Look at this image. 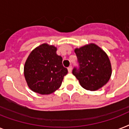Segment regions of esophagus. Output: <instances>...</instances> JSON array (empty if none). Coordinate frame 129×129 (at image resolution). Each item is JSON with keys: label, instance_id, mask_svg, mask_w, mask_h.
Instances as JSON below:
<instances>
[{"label": "esophagus", "instance_id": "esophagus-1", "mask_svg": "<svg viewBox=\"0 0 129 129\" xmlns=\"http://www.w3.org/2000/svg\"><path fill=\"white\" fill-rule=\"evenodd\" d=\"M72 66L68 67V72L69 73H71V72H72Z\"/></svg>", "mask_w": 129, "mask_h": 129}]
</instances>
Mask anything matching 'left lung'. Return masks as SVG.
Listing matches in <instances>:
<instances>
[{
	"label": "left lung",
	"mask_w": 129,
	"mask_h": 129,
	"mask_svg": "<svg viewBox=\"0 0 129 129\" xmlns=\"http://www.w3.org/2000/svg\"><path fill=\"white\" fill-rule=\"evenodd\" d=\"M80 68H74L72 74L81 86L87 90L96 91L106 84L112 74L110 61L102 49L94 43L76 48Z\"/></svg>",
	"instance_id": "8db88e82"
}]
</instances>
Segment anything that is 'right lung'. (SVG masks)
<instances>
[{
    "label": "right lung",
    "mask_w": 129,
    "mask_h": 129,
    "mask_svg": "<svg viewBox=\"0 0 129 129\" xmlns=\"http://www.w3.org/2000/svg\"><path fill=\"white\" fill-rule=\"evenodd\" d=\"M57 47L43 43L33 49L25 63L24 76L29 88L42 95L50 94L61 85L67 68L62 57L56 53Z\"/></svg>",
    "instance_id": "obj_1"
}]
</instances>
